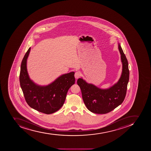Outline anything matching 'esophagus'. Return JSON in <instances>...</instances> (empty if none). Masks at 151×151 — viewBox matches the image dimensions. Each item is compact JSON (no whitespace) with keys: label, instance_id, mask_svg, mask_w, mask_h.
<instances>
[{"label":"esophagus","instance_id":"1","mask_svg":"<svg viewBox=\"0 0 151 151\" xmlns=\"http://www.w3.org/2000/svg\"><path fill=\"white\" fill-rule=\"evenodd\" d=\"M74 76H75V78L76 79H78V78L80 77V74L79 72H78L77 71V72H75Z\"/></svg>","mask_w":151,"mask_h":151}]
</instances>
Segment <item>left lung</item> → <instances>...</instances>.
Masks as SVG:
<instances>
[{
    "label": "left lung",
    "mask_w": 151,
    "mask_h": 151,
    "mask_svg": "<svg viewBox=\"0 0 151 151\" xmlns=\"http://www.w3.org/2000/svg\"><path fill=\"white\" fill-rule=\"evenodd\" d=\"M118 49L122 63V72L118 81L107 89H101L87 83L81 78L77 84L81 90L82 97L87 108L91 112L105 114L114 110L123 103L127 93L129 78L128 61L120 43Z\"/></svg>",
    "instance_id": "obj_1"
}]
</instances>
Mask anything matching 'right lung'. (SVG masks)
I'll return each mask as SVG.
<instances>
[{
	"instance_id": "1",
	"label": "right lung",
	"mask_w": 151,
	"mask_h": 151,
	"mask_svg": "<svg viewBox=\"0 0 151 151\" xmlns=\"http://www.w3.org/2000/svg\"><path fill=\"white\" fill-rule=\"evenodd\" d=\"M31 47L22 61L20 73V86L25 101L33 109L44 114H52L60 109L65 101L68 89L75 83V72L61 75L47 86H40L30 78L27 70V59Z\"/></svg>"
}]
</instances>
